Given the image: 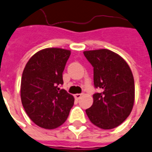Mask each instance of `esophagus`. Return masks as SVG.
<instances>
[{
    "label": "esophagus",
    "instance_id": "esophagus-1",
    "mask_svg": "<svg viewBox=\"0 0 152 152\" xmlns=\"http://www.w3.org/2000/svg\"><path fill=\"white\" fill-rule=\"evenodd\" d=\"M82 94H75V98H76V99H77V100L80 99V98H81V97H82Z\"/></svg>",
    "mask_w": 152,
    "mask_h": 152
}]
</instances>
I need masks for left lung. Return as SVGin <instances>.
Listing matches in <instances>:
<instances>
[{
  "instance_id": "8db88e82",
  "label": "left lung",
  "mask_w": 152,
  "mask_h": 152,
  "mask_svg": "<svg viewBox=\"0 0 152 152\" xmlns=\"http://www.w3.org/2000/svg\"><path fill=\"white\" fill-rule=\"evenodd\" d=\"M83 54L94 67V87L101 89L94 94V103L86 113L100 129H114L126 120L133 108L135 85L131 69L112 50H86Z\"/></svg>"
}]
</instances>
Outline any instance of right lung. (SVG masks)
I'll return each instance as SVG.
<instances>
[{"mask_svg": "<svg viewBox=\"0 0 152 152\" xmlns=\"http://www.w3.org/2000/svg\"><path fill=\"white\" fill-rule=\"evenodd\" d=\"M70 50L46 48L28 60L21 77V102L26 113L38 126L54 129L66 121L75 98L65 89L63 72Z\"/></svg>", "mask_w": 152, "mask_h": 152, "instance_id": "1", "label": "right lung"}]
</instances>
